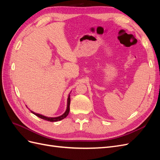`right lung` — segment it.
<instances>
[{
    "mask_svg": "<svg viewBox=\"0 0 160 160\" xmlns=\"http://www.w3.org/2000/svg\"><path fill=\"white\" fill-rule=\"evenodd\" d=\"M70 93L69 94V96H68V99H67V109L65 111V112L62 114V115L61 116H59V117H56V118H48V117H46V116H44L42 115H41V114H38V113H36L35 112H33V111H31V113H32L33 114H35L36 116H37V117L40 118L42 119H45V120H47V121H49V122H58V121H60L61 119H63L64 118H65L67 115H68L69 113V110H70V102H71V99H70Z\"/></svg>",
    "mask_w": 160,
    "mask_h": 160,
    "instance_id": "add662e5",
    "label": "right lung"
}]
</instances>
